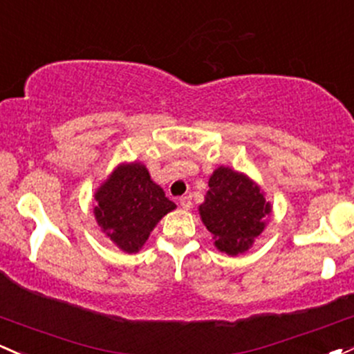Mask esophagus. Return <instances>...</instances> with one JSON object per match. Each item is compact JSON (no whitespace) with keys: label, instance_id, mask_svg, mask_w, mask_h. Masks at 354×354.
Segmentation results:
<instances>
[{"label":"esophagus","instance_id":"1","mask_svg":"<svg viewBox=\"0 0 354 354\" xmlns=\"http://www.w3.org/2000/svg\"><path fill=\"white\" fill-rule=\"evenodd\" d=\"M192 196H181L180 198V207L183 209H189L192 208Z\"/></svg>","mask_w":354,"mask_h":354}]
</instances>
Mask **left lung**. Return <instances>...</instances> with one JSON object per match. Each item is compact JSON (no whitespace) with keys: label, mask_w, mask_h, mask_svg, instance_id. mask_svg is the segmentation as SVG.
<instances>
[{"label":"left lung","mask_w":354,"mask_h":354,"mask_svg":"<svg viewBox=\"0 0 354 354\" xmlns=\"http://www.w3.org/2000/svg\"><path fill=\"white\" fill-rule=\"evenodd\" d=\"M200 216L215 239V247L228 255L248 250L266 228L272 207L250 178L220 166L208 181Z\"/></svg>","instance_id":"8db88e82"}]
</instances>
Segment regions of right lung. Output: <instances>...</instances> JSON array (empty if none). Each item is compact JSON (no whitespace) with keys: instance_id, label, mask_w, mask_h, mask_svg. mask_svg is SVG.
<instances>
[{"instance_id":"add662e5","label":"right lung","mask_w":354,"mask_h":354,"mask_svg":"<svg viewBox=\"0 0 354 354\" xmlns=\"http://www.w3.org/2000/svg\"><path fill=\"white\" fill-rule=\"evenodd\" d=\"M94 215L100 230L120 250L136 254L158 221L176 208L141 162H122L95 192Z\"/></svg>"}]
</instances>
